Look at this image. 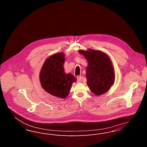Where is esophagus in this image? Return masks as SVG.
<instances>
[{"mask_svg": "<svg viewBox=\"0 0 147 147\" xmlns=\"http://www.w3.org/2000/svg\"><path fill=\"white\" fill-rule=\"evenodd\" d=\"M82 77L81 76H78L77 77V82H80L82 80Z\"/></svg>", "mask_w": 147, "mask_h": 147, "instance_id": "1", "label": "esophagus"}]
</instances>
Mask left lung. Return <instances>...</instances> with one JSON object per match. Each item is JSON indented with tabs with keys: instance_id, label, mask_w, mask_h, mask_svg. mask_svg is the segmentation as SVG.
I'll return each mask as SVG.
<instances>
[{
	"instance_id": "left-lung-1",
	"label": "left lung",
	"mask_w": 147,
	"mask_h": 147,
	"mask_svg": "<svg viewBox=\"0 0 147 147\" xmlns=\"http://www.w3.org/2000/svg\"><path fill=\"white\" fill-rule=\"evenodd\" d=\"M79 52L88 61L86 76L89 89L96 95L104 94L110 89L115 80L114 70L109 56L94 49Z\"/></svg>"
}]
</instances>
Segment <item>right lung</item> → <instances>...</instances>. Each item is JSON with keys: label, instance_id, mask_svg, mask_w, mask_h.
<instances>
[{"label": "right lung", "instance_id": "right-lung-1", "mask_svg": "<svg viewBox=\"0 0 147 147\" xmlns=\"http://www.w3.org/2000/svg\"><path fill=\"white\" fill-rule=\"evenodd\" d=\"M63 53H58L47 58L40 71V80L42 88L50 94L58 98H65L76 78L71 74H65Z\"/></svg>", "mask_w": 147, "mask_h": 147}]
</instances>
